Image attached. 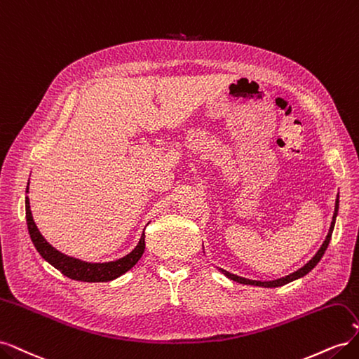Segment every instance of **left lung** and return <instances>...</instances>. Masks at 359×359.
Wrapping results in <instances>:
<instances>
[{
    "label": "left lung",
    "mask_w": 359,
    "mask_h": 359,
    "mask_svg": "<svg viewBox=\"0 0 359 359\" xmlns=\"http://www.w3.org/2000/svg\"><path fill=\"white\" fill-rule=\"evenodd\" d=\"M337 212H339V198H337V201H335V211H334L332 223H331V227H330V232H328L327 240H325V243L322 244V247H320L319 252L316 253V256H314L307 265H304L301 269L295 271V273H293V274H290V276H287V277H283V278H278V280H273V281H255V280H247V278H243V277L233 276V274H231V273H226V271H223V273H224L227 277H229V278H232L233 281H238V283H243V285H253V286H264V287H278V286L287 285V283H290V281L297 280V278H299V277H304L306 274H309L310 271H311L314 266H316V265L319 264V260L322 259L323 253L327 252L328 244H330V241H331V236H332V231H334V224H335V217H337Z\"/></svg>",
    "instance_id": "left-lung-1"
}]
</instances>
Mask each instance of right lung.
Segmentation results:
<instances>
[{
  "label": "right lung",
  "mask_w": 359,
  "mask_h": 359,
  "mask_svg": "<svg viewBox=\"0 0 359 359\" xmlns=\"http://www.w3.org/2000/svg\"><path fill=\"white\" fill-rule=\"evenodd\" d=\"M28 191V189H27ZM25 211H27V224H28V232L31 236V241L37 248V252L41 255V257L48 260V262L55 266L61 274L72 280H79V281H109L119 276H123L130 268H133L140 256L144 255L145 250V233L140 238L139 244L133 250L132 253L127 256L115 260V262H106V264H88L82 262V260L69 257L66 255L60 253L58 250L53 248L45 238L41 236L39 232L37 226L32 220L31 210H29V199L27 196L25 199Z\"/></svg>",
  "instance_id": "add662e5"
}]
</instances>
